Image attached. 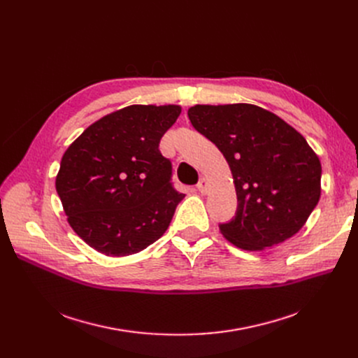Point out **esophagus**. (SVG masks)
I'll list each match as a JSON object with an SVG mask.
<instances>
[{
	"mask_svg": "<svg viewBox=\"0 0 358 358\" xmlns=\"http://www.w3.org/2000/svg\"><path fill=\"white\" fill-rule=\"evenodd\" d=\"M209 187H210V184H209L208 178H204V177L197 182V190H199L201 194H206V193H208Z\"/></svg>",
	"mask_w": 358,
	"mask_h": 358,
	"instance_id": "1",
	"label": "esophagus"
}]
</instances>
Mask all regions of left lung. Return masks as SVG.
<instances>
[{"mask_svg":"<svg viewBox=\"0 0 358 358\" xmlns=\"http://www.w3.org/2000/svg\"><path fill=\"white\" fill-rule=\"evenodd\" d=\"M193 127L227 158L238 197L219 229L234 245L257 251L297 234L321 197L322 168L306 139L252 104L194 106Z\"/></svg>","mask_w":358,"mask_h":358,"instance_id":"1","label":"left lung"}]
</instances>
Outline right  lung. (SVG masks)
Segmentation results:
<instances>
[{
    "label": "right lung",
    "instance_id": "1",
    "mask_svg": "<svg viewBox=\"0 0 358 358\" xmlns=\"http://www.w3.org/2000/svg\"><path fill=\"white\" fill-rule=\"evenodd\" d=\"M180 106H129L87 127L62 157L56 192L71 228L110 257L136 254L168 229L184 194L159 141Z\"/></svg>",
    "mask_w": 358,
    "mask_h": 358
}]
</instances>
